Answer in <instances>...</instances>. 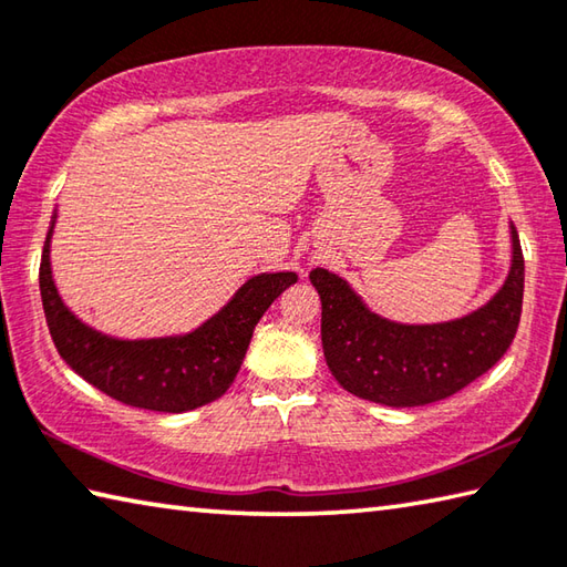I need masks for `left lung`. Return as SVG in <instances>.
I'll return each mask as SVG.
<instances>
[{"instance_id":"obj_1","label":"left lung","mask_w":567,"mask_h":567,"mask_svg":"<svg viewBox=\"0 0 567 567\" xmlns=\"http://www.w3.org/2000/svg\"><path fill=\"white\" fill-rule=\"evenodd\" d=\"M508 280L488 305L444 324H396L369 312L342 277L312 270L322 300L327 367L354 396L386 406H424L468 386L506 354L523 307V250L511 225Z\"/></svg>"}]
</instances>
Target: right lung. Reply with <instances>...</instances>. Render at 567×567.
I'll return each mask as SVG.
<instances>
[{
    "label": "right lung",
    "mask_w": 567,
    "mask_h": 567,
    "mask_svg": "<svg viewBox=\"0 0 567 567\" xmlns=\"http://www.w3.org/2000/svg\"><path fill=\"white\" fill-rule=\"evenodd\" d=\"M49 238L51 230L41 252L39 290L49 334L61 359L121 404L168 414L210 404L228 391L248 352L255 324L297 282L295 272L257 275L240 287L228 307L190 334L121 342L81 324L61 302L51 280Z\"/></svg>",
    "instance_id": "obj_1"
}]
</instances>
